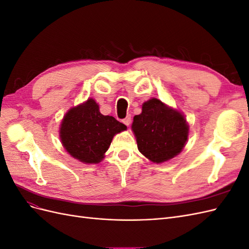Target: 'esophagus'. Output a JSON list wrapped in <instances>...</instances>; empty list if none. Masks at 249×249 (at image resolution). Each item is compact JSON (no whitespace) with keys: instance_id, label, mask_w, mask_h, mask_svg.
<instances>
[{"instance_id":"34e87169","label":"esophagus","mask_w":249,"mask_h":249,"mask_svg":"<svg viewBox=\"0 0 249 249\" xmlns=\"http://www.w3.org/2000/svg\"><path fill=\"white\" fill-rule=\"evenodd\" d=\"M123 123H124L126 126H129V125L131 124V117H130V116H126V117L123 120Z\"/></svg>"}]
</instances>
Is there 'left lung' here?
Returning <instances> with one entry per match:
<instances>
[{"label":"left lung","mask_w":249,"mask_h":249,"mask_svg":"<svg viewBox=\"0 0 249 249\" xmlns=\"http://www.w3.org/2000/svg\"><path fill=\"white\" fill-rule=\"evenodd\" d=\"M139 152L153 163H162L178 156L189 135L185 116L158 99L143 103L142 112L132 124Z\"/></svg>","instance_id":"8db88e82"}]
</instances>
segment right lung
<instances>
[{
	"mask_svg": "<svg viewBox=\"0 0 249 249\" xmlns=\"http://www.w3.org/2000/svg\"><path fill=\"white\" fill-rule=\"evenodd\" d=\"M126 126L113 116L103 115L97 103L88 99L72 107L60 125V139L65 150L85 164H97L105 157L113 137Z\"/></svg>",
	"mask_w": 249,
	"mask_h": 249,
	"instance_id": "add662e5",
	"label": "right lung"
}]
</instances>
